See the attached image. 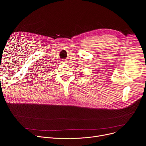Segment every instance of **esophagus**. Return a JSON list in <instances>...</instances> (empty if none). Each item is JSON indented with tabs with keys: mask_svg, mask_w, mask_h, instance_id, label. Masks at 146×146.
I'll return each mask as SVG.
<instances>
[{
	"mask_svg": "<svg viewBox=\"0 0 146 146\" xmlns=\"http://www.w3.org/2000/svg\"><path fill=\"white\" fill-rule=\"evenodd\" d=\"M62 61V63H66V60H62V61Z\"/></svg>",
	"mask_w": 146,
	"mask_h": 146,
	"instance_id": "34e87169",
	"label": "esophagus"
}]
</instances>
